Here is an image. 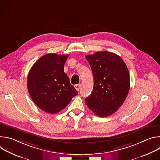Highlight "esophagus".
<instances>
[{
  "label": "esophagus",
  "mask_w": 160,
  "mask_h": 160,
  "mask_svg": "<svg viewBox=\"0 0 160 160\" xmlns=\"http://www.w3.org/2000/svg\"><path fill=\"white\" fill-rule=\"evenodd\" d=\"M74 87H75V88H76V90H77V91H79V90H80V84L75 85Z\"/></svg>",
  "instance_id": "1"
}]
</instances>
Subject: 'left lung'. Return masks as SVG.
<instances>
[{
    "instance_id": "1",
    "label": "left lung",
    "mask_w": 160,
    "mask_h": 160,
    "mask_svg": "<svg viewBox=\"0 0 160 160\" xmlns=\"http://www.w3.org/2000/svg\"><path fill=\"white\" fill-rule=\"evenodd\" d=\"M94 76L92 93L85 99L88 108L100 117L115 112L125 101L130 89L127 66L118 55L99 51L85 56Z\"/></svg>"
}]
</instances>
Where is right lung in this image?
Returning <instances> with one entry per match:
<instances>
[{
	"label": "right lung",
	"mask_w": 160,
	"mask_h": 160,
	"mask_svg": "<svg viewBox=\"0 0 160 160\" xmlns=\"http://www.w3.org/2000/svg\"><path fill=\"white\" fill-rule=\"evenodd\" d=\"M69 56L48 54L32 66L27 78L28 92L42 110L56 113L64 109L78 94L64 72V64Z\"/></svg>",
	"instance_id": "1"
}]
</instances>
